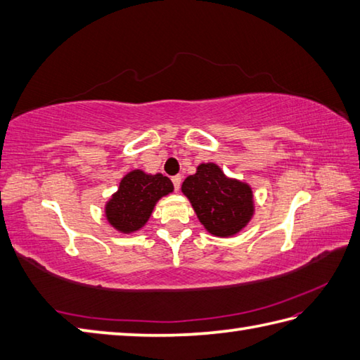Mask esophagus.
Wrapping results in <instances>:
<instances>
[{
  "label": "esophagus",
  "mask_w": 360,
  "mask_h": 360,
  "mask_svg": "<svg viewBox=\"0 0 360 360\" xmlns=\"http://www.w3.org/2000/svg\"><path fill=\"white\" fill-rule=\"evenodd\" d=\"M172 182H173V186H174V190H176V192H178V190H179V187H181V182H182V178H181V176H179V174H176V176H173V178H172Z\"/></svg>",
  "instance_id": "obj_1"
}]
</instances>
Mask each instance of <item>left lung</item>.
<instances>
[{
  "label": "left lung",
  "mask_w": 360,
  "mask_h": 360,
  "mask_svg": "<svg viewBox=\"0 0 360 360\" xmlns=\"http://www.w3.org/2000/svg\"><path fill=\"white\" fill-rule=\"evenodd\" d=\"M182 193L192 202L196 217L215 237H232L250 223L255 214L251 187L228 178L217 164H201L182 182Z\"/></svg>",
  "instance_id": "1"
}]
</instances>
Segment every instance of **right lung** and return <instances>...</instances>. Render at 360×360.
I'll return each mask as SVG.
<instances>
[{
  "label": "right lung",
  "mask_w": 360,
  "mask_h": 360,
  "mask_svg": "<svg viewBox=\"0 0 360 360\" xmlns=\"http://www.w3.org/2000/svg\"><path fill=\"white\" fill-rule=\"evenodd\" d=\"M172 192L173 184L167 176L132 170L120 181L118 190L105 202V218L117 231L131 234L145 226L156 202Z\"/></svg>",
  "instance_id": "right-lung-1"
}]
</instances>
